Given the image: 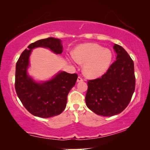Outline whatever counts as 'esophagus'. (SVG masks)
<instances>
[{
  "mask_svg": "<svg viewBox=\"0 0 150 150\" xmlns=\"http://www.w3.org/2000/svg\"><path fill=\"white\" fill-rule=\"evenodd\" d=\"M83 81V79L81 77V76H79L78 78H77V82H81V81Z\"/></svg>",
  "mask_w": 150,
  "mask_h": 150,
  "instance_id": "esophagus-1",
  "label": "esophagus"
}]
</instances>
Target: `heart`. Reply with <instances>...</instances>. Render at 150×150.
Wrapping results in <instances>:
<instances>
[{
	"label": "heart",
	"mask_w": 150,
	"mask_h": 150,
	"mask_svg": "<svg viewBox=\"0 0 150 150\" xmlns=\"http://www.w3.org/2000/svg\"><path fill=\"white\" fill-rule=\"evenodd\" d=\"M73 58L77 63L84 64L83 73L87 77L96 78L107 71L112 60V54L107 48L88 43L75 48Z\"/></svg>",
	"instance_id": "1"
}]
</instances>
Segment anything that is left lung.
Masks as SVG:
<instances>
[{
	"instance_id": "left-lung-1",
	"label": "left lung",
	"mask_w": 150,
	"mask_h": 150,
	"mask_svg": "<svg viewBox=\"0 0 150 150\" xmlns=\"http://www.w3.org/2000/svg\"><path fill=\"white\" fill-rule=\"evenodd\" d=\"M113 48L117 54L116 60L102 77L87 82L86 105L93 112L103 116L122 112L135 90L133 60L120 45L115 44Z\"/></svg>"
}]
</instances>
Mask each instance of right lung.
Segmentation results:
<instances>
[{
    "label": "right lung",
    "instance_id": "obj_1",
    "mask_svg": "<svg viewBox=\"0 0 150 150\" xmlns=\"http://www.w3.org/2000/svg\"><path fill=\"white\" fill-rule=\"evenodd\" d=\"M62 40L47 38L38 40L28 46L20 55L16 65L15 89L26 110L35 116L50 118L59 115L67 105V95L74 87L78 75L60 71L52 79L38 83L28 75L29 57L35 47L50 48L56 54L63 52Z\"/></svg>",
    "mask_w": 150,
    "mask_h": 150
}]
</instances>
